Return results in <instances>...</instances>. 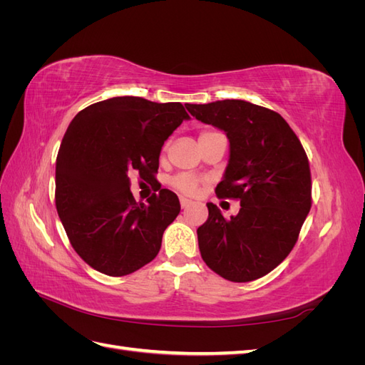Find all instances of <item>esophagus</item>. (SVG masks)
Here are the masks:
<instances>
[{"instance_id": "esophagus-1", "label": "esophagus", "mask_w": 365, "mask_h": 365, "mask_svg": "<svg viewBox=\"0 0 365 365\" xmlns=\"http://www.w3.org/2000/svg\"><path fill=\"white\" fill-rule=\"evenodd\" d=\"M180 204L182 208H187L189 205H192V201L187 200V197H180Z\"/></svg>"}]
</instances>
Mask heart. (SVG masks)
Returning <instances> with one entry per match:
<instances>
[{
	"mask_svg": "<svg viewBox=\"0 0 365 365\" xmlns=\"http://www.w3.org/2000/svg\"><path fill=\"white\" fill-rule=\"evenodd\" d=\"M204 134H210V130H204L201 135H204ZM172 185L176 190H180L185 195H193V193H196L197 187H200V180H196L192 175L181 173L178 176H175V178L172 180Z\"/></svg>",
	"mask_w": 365,
	"mask_h": 365,
	"instance_id": "heart-1",
	"label": "heart"
}]
</instances>
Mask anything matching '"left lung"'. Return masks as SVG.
<instances>
[{"label": "left lung", "instance_id": "left-lung-1", "mask_svg": "<svg viewBox=\"0 0 365 365\" xmlns=\"http://www.w3.org/2000/svg\"><path fill=\"white\" fill-rule=\"evenodd\" d=\"M185 108L227 134L230 161L216 195L240 201L230 219L207 204L208 219L196 231L202 260L230 282L260 279L288 257L311 210L306 152L286 120L268 108L245 101Z\"/></svg>", "mask_w": 365, "mask_h": 365}]
</instances>
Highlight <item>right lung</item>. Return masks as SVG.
I'll return each mask as SVG.
<instances>
[{"instance_id":"obj_1","label":"right lung","mask_w":365,"mask_h":365,"mask_svg":"<svg viewBox=\"0 0 365 365\" xmlns=\"http://www.w3.org/2000/svg\"><path fill=\"white\" fill-rule=\"evenodd\" d=\"M180 102L113 97L82 109L56 158V210L74 251L96 271L121 277L157 257L180 200L160 189L148 204L129 190V175L155 178L160 152L182 120Z\"/></svg>"}]
</instances>
